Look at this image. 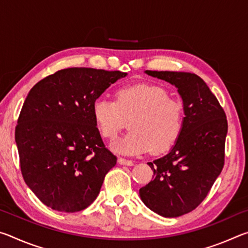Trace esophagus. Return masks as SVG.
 Masks as SVG:
<instances>
[{
    "instance_id": "1",
    "label": "esophagus",
    "mask_w": 248,
    "mask_h": 248,
    "mask_svg": "<svg viewBox=\"0 0 248 248\" xmlns=\"http://www.w3.org/2000/svg\"><path fill=\"white\" fill-rule=\"evenodd\" d=\"M118 163L121 165H127V166H132L133 165V162L130 161V159H125L123 157H119L118 158Z\"/></svg>"
}]
</instances>
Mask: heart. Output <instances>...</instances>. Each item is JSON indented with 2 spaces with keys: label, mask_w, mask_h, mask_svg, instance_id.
I'll return each mask as SVG.
<instances>
[{
  "label": "heart",
  "mask_w": 248,
  "mask_h": 248,
  "mask_svg": "<svg viewBox=\"0 0 248 248\" xmlns=\"http://www.w3.org/2000/svg\"><path fill=\"white\" fill-rule=\"evenodd\" d=\"M93 118L104 138L114 139L130 119V131L110 144L116 153L136 155L151 149L165 152L177 141L184 125L183 105L170 99L162 87L140 84L117 91L116 100L99 97L94 102Z\"/></svg>",
  "instance_id": "heart-1"
}]
</instances>
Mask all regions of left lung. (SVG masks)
Instances as JSON below:
<instances>
[{
  "label": "left lung",
  "instance_id": "obj_1",
  "mask_svg": "<svg viewBox=\"0 0 248 248\" xmlns=\"http://www.w3.org/2000/svg\"><path fill=\"white\" fill-rule=\"evenodd\" d=\"M170 83L183 99L184 125L164 156L149 162L153 179L139 190L149 209L164 217L192 211L202 202L224 165L228 133L225 112L198 75L171 71H145Z\"/></svg>",
  "mask_w": 248,
  "mask_h": 248
}]
</instances>
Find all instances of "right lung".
<instances>
[{"label": "right lung", "instance_id": "right-lung-1", "mask_svg": "<svg viewBox=\"0 0 248 248\" xmlns=\"http://www.w3.org/2000/svg\"><path fill=\"white\" fill-rule=\"evenodd\" d=\"M120 71L69 68L29 91L15 129L20 170L41 202L78 212L98 196L117 157L105 148L93 118V104Z\"/></svg>", "mask_w": 248, "mask_h": 248}]
</instances>
